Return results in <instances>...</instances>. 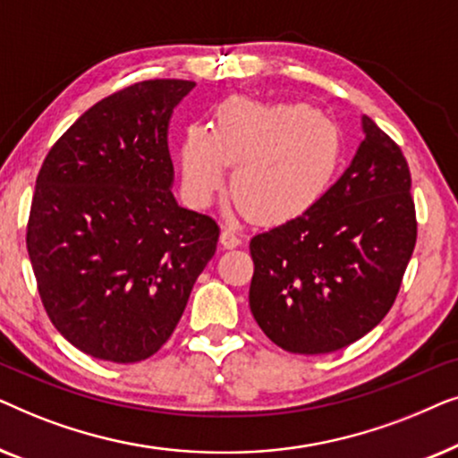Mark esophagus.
<instances>
[{
	"label": "esophagus",
	"mask_w": 458,
	"mask_h": 458,
	"mask_svg": "<svg viewBox=\"0 0 458 458\" xmlns=\"http://www.w3.org/2000/svg\"><path fill=\"white\" fill-rule=\"evenodd\" d=\"M221 243L225 248H237L242 243V237L237 233V229L233 225H225L221 231Z\"/></svg>",
	"instance_id": "1"
}]
</instances>
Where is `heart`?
Masks as SVG:
<instances>
[{
	"label": "heart",
	"mask_w": 458,
	"mask_h": 458,
	"mask_svg": "<svg viewBox=\"0 0 458 458\" xmlns=\"http://www.w3.org/2000/svg\"><path fill=\"white\" fill-rule=\"evenodd\" d=\"M342 131L300 102L260 104L229 99L215 129H187L181 143L183 185L196 206H208L225 185L227 165L233 193L260 221L304 215L334 183L342 166Z\"/></svg>",
	"instance_id": "obj_1"
}]
</instances>
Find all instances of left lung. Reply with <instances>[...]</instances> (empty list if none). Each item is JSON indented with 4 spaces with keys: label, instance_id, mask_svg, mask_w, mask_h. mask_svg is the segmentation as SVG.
Returning a JSON list of instances; mask_svg holds the SVG:
<instances>
[{
    "label": "left lung",
    "instance_id": "obj_1",
    "mask_svg": "<svg viewBox=\"0 0 458 458\" xmlns=\"http://www.w3.org/2000/svg\"><path fill=\"white\" fill-rule=\"evenodd\" d=\"M354 160L292 221L250 240V310L271 342L327 354L390 312L417 242L411 171L398 143L369 116Z\"/></svg>",
    "mask_w": 458,
    "mask_h": 458
}]
</instances>
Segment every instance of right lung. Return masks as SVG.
Here are the masks:
<instances>
[{
  "label": "right lung",
  "instance_id": "add662e5",
  "mask_svg": "<svg viewBox=\"0 0 458 458\" xmlns=\"http://www.w3.org/2000/svg\"><path fill=\"white\" fill-rule=\"evenodd\" d=\"M196 83L141 81L91 106L37 174L27 250L54 327L99 360L165 346L216 252L218 223L174 202L168 121Z\"/></svg>",
  "mask_w": 458,
  "mask_h": 458
}]
</instances>
